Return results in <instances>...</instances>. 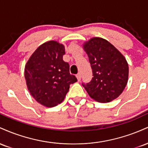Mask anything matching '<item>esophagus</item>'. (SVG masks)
Instances as JSON below:
<instances>
[{"label":"esophagus","instance_id":"esophagus-1","mask_svg":"<svg viewBox=\"0 0 148 148\" xmlns=\"http://www.w3.org/2000/svg\"><path fill=\"white\" fill-rule=\"evenodd\" d=\"M76 78H77L78 81H81V74H80V73H78V74H76Z\"/></svg>","mask_w":148,"mask_h":148}]
</instances>
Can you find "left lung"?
I'll use <instances>...</instances> for the list:
<instances>
[{
  "mask_svg": "<svg viewBox=\"0 0 148 148\" xmlns=\"http://www.w3.org/2000/svg\"><path fill=\"white\" fill-rule=\"evenodd\" d=\"M92 71V80L83 83L90 97L99 102H110L123 92L128 81L126 59L113 45L100 37L84 45Z\"/></svg>",
  "mask_w": 148,
  "mask_h": 148,
  "instance_id": "8db88e82",
  "label": "left lung"
}]
</instances>
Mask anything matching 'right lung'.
<instances>
[{
	"mask_svg": "<svg viewBox=\"0 0 148 148\" xmlns=\"http://www.w3.org/2000/svg\"><path fill=\"white\" fill-rule=\"evenodd\" d=\"M65 49L56 41L37 48L25 67V79L30 95L37 102L53 107L63 101L70 84L77 81L69 73V64L62 59Z\"/></svg>",
	"mask_w": 148,
	"mask_h": 148,
	"instance_id": "1",
	"label": "right lung"
}]
</instances>
